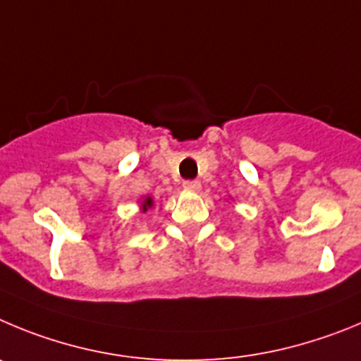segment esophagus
<instances>
[{
    "instance_id": "34e87169",
    "label": "esophagus",
    "mask_w": 361,
    "mask_h": 361,
    "mask_svg": "<svg viewBox=\"0 0 361 361\" xmlns=\"http://www.w3.org/2000/svg\"><path fill=\"white\" fill-rule=\"evenodd\" d=\"M183 187L187 188V190H192V192H196V190H200L201 188V183L197 180H187L183 183Z\"/></svg>"
}]
</instances>
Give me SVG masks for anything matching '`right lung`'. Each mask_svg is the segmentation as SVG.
<instances>
[{
    "instance_id": "add662e5",
    "label": "right lung",
    "mask_w": 361,
    "mask_h": 361,
    "mask_svg": "<svg viewBox=\"0 0 361 361\" xmlns=\"http://www.w3.org/2000/svg\"><path fill=\"white\" fill-rule=\"evenodd\" d=\"M140 207H142V210H144V212H145V210H147V209H151V207H152V197H151V196L144 197V200H142Z\"/></svg>"
}]
</instances>
